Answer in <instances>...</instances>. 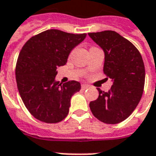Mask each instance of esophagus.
Here are the masks:
<instances>
[{
    "mask_svg": "<svg viewBox=\"0 0 156 156\" xmlns=\"http://www.w3.org/2000/svg\"><path fill=\"white\" fill-rule=\"evenodd\" d=\"M82 88H83V89H88V88H89V85L82 84Z\"/></svg>",
    "mask_w": 156,
    "mask_h": 156,
    "instance_id": "obj_1",
    "label": "esophagus"
}]
</instances>
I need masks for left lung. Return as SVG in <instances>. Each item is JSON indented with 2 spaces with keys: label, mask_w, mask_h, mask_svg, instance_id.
Wrapping results in <instances>:
<instances>
[{
  "label": "left lung",
  "mask_w": 156,
  "mask_h": 156,
  "mask_svg": "<svg viewBox=\"0 0 156 156\" xmlns=\"http://www.w3.org/2000/svg\"><path fill=\"white\" fill-rule=\"evenodd\" d=\"M105 52L104 73L113 84L108 92L98 88L91 101L93 115L105 124H119L137 107L143 94L145 70L140 51L130 41L114 31L88 33Z\"/></svg>",
  "instance_id": "left-lung-1"
}]
</instances>
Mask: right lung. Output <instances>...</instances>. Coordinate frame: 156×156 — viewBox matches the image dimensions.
Returning a JSON list of instances; mask_svg holds the SVG:
<instances>
[{
    "label": "right lung",
    "instance_id": "add662e5",
    "mask_svg": "<svg viewBox=\"0 0 156 156\" xmlns=\"http://www.w3.org/2000/svg\"><path fill=\"white\" fill-rule=\"evenodd\" d=\"M86 36L51 29L31 37L22 48L16 67V84L26 108L37 119L55 124L68 115L72 96L81 84L56 81L57 68L67 63L72 50Z\"/></svg>",
    "mask_w": 156,
    "mask_h": 156
}]
</instances>
